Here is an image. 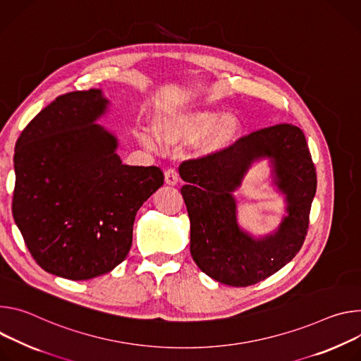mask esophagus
Instances as JSON below:
<instances>
[{
	"label": "esophagus",
	"mask_w": 361,
	"mask_h": 361,
	"mask_svg": "<svg viewBox=\"0 0 361 361\" xmlns=\"http://www.w3.org/2000/svg\"><path fill=\"white\" fill-rule=\"evenodd\" d=\"M179 180V175H178V171L176 169H168L165 172V183L166 185H171V186H175Z\"/></svg>",
	"instance_id": "1"
}]
</instances>
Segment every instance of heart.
I'll return each instance as SVG.
<instances>
[{
	"mask_svg": "<svg viewBox=\"0 0 361 361\" xmlns=\"http://www.w3.org/2000/svg\"><path fill=\"white\" fill-rule=\"evenodd\" d=\"M154 132L160 142L176 145L199 140L202 154H214L232 146L243 133V123L224 109H195L164 114L156 118ZM139 143L149 149H159L154 135L139 130L136 133Z\"/></svg>",
	"mask_w": 361,
	"mask_h": 361,
	"instance_id": "b5f03b06",
	"label": "heart"
}]
</instances>
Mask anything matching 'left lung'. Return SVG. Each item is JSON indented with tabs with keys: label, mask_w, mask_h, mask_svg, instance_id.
Masks as SVG:
<instances>
[{
	"label": "left lung",
	"mask_w": 361,
	"mask_h": 361,
	"mask_svg": "<svg viewBox=\"0 0 361 361\" xmlns=\"http://www.w3.org/2000/svg\"><path fill=\"white\" fill-rule=\"evenodd\" d=\"M268 158L273 184L286 197L282 224L257 238L238 226L233 192L250 166ZM180 193L190 221V254L215 281L257 284L287 265L302 247L317 175L302 130L293 125L261 129L228 149L179 166Z\"/></svg>",
	"instance_id": "1"
}]
</instances>
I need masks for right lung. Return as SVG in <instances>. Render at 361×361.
<instances>
[{
  "label": "right lung",
  "instance_id": "right-lung-1",
  "mask_svg": "<svg viewBox=\"0 0 361 361\" xmlns=\"http://www.w3.org/2000/svg\"><path fill=\"white\" fill-rule=\"evenodd\" d=\"M109 104L100 89L59 96L16 145L14 221L35 262L73 281L125 261L135 216L165 179L122 164L117 137L96 123Z\"/></svg>",
  "mask_w": 361,
  "mask_h": 361
}]
</instances>
